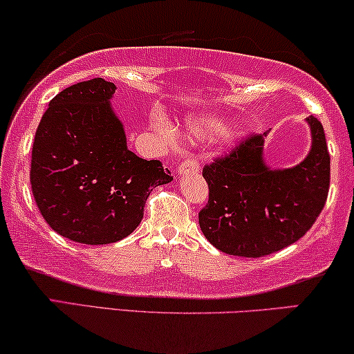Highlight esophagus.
<instances>
[{"instance_id": "obj_1", "label": "esophagus", "mask_w": 354, "mask_h": 354, "mask_svg": "<svg viewBox=\"0 0 354 354\" xmlns=\"http://www.w3.org/2000/svg\"><path fill=\"white\" fill-rule=\"evenodd\" d=\"M200 171V164H198L196 158H188L185 161L180 162L178 166V176H190V174H195Z\"/></svg>"}]
</instances>
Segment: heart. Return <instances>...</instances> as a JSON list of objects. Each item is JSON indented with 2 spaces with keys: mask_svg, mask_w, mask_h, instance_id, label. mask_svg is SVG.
Listing matches in <instances>:
<instances>
[{
  "mask_svg": "<svg viewBox=\"0 0 354 354\" xmlns=\"http://www.w3.org/2000/svg\"><path fill=\"white\" fill-rule=\"evenodd\" d=\"M188 133L196 138L203 140H216L224 137L229 130V122L221 115H201L190 114L185 119ZM169 133H172L171 129H167Z\"/></svg>",
  "mask_w": 354,
  "mask_h": 354,
  "instance_id": "b5f03b06",
  "label": "heart"
}]
</instances>
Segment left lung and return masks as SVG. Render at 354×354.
I'll list each match as a JSON object with an SVG mask.
<instances>
[{"label": "left lung", "mask_w": 354, "mask_h": 354, "mask_svg": "<svg viewBox=\"0 0 354 354\" xmlns=\"http://www.w3.org/2000/svg\"><path fill=\"white\" fill-rule=\"evenodd\" d=\"M304 120L311 148L292 167H270L266 161L268 130L203 169L209 201L198 221L207 241L222 253L270 254L301 239L321 214L330 183V156L322 124L314 115Z\"/></svg>", "instance_id": "left-lung-1"}]
</instances>
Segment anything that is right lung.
Here are the masks:
<instances>
[{"label": "right lung", "mask_w": 354, "mask_h": 354, "mask_svg": "<svg viewBox=\"0 0 354 354\" xmlns=\"http://www.w3.org/2000/svg\"><path fill=\"white\" fill-rule=\"evenodd\" d=\"M113 82L91 79L48 104L32 148L30 183L43 219L64 239L108 245L142 222L153 188L172 182L159 161L127 148L111 100Z\"/></svg>", "instance_id": "1"}]
</instances>
